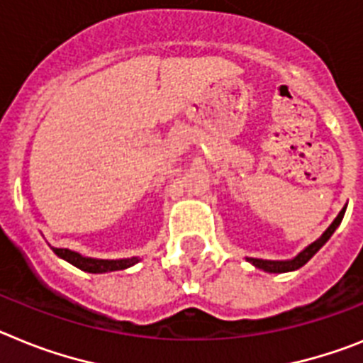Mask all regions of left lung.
Wrapping results in <instances>:
<instances>
[{
    "instance_id": "left-lung-1",
    "label": "left lung",
    "mask_w": 363,
    "mask_h": 363,
    "mask_svg": "<svg viewBox=\"0 0 363 363\" xmlns=\"http://www.w3.org/2000/svg\"><path fill=\"white\" fill-rule=\"evenodd\" d=\"M343 213H345V208H343L342 212L338 213V217L333 220V225H330L329 228L323 232V235H321L318 241H314L313 245H308V247L305 248L301 254H298L294 259H291V261H267V259H254V257H248V261H250L252 264H256L257 269H263L264 272H291V270L299 269V267H303V264L307 263V261L311 259V257H313L314 254H316V252L320 250V248L323 247L327 241H329L330 235L334 234V230L338 228V225L342 223Z\"/></svg>"
}]
</instances>
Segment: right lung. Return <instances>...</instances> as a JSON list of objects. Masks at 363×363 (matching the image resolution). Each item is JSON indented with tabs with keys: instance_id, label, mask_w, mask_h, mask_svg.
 Segmentation results:
<instances>
[{
	"instance_id": "add662e5",
	"label": "right lung",
	"mask_w": 363,
	"mask_h": 363,
	"mask_svg": "<svg viewBox=\"0 0 363 363\" xmlns=\"http://www.w3.org/2000/svg\"><path fill=\"white\" fill-rule=\"evenodd\" d=\"M55 254L62 257V259L69 261L71 264H74L77 269L93 274L111 272V270H124L138 261L137 257H131V259H93V257H82L80 254L67 250V248H55Z\"/></svg>"
}]
</instances>
